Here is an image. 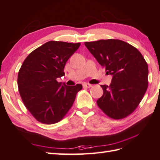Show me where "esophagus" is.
<instances>
[{"label":"esophagus","mask_w":160,"mask_h":160,"mask_svg":"<svg viewBox=\"0 0 160 160\" xmlns=\"http://www.w3.org/2000/svg\"><path fill=\"white\" fill-rule=\"evenodd\" d=\"M92 86V85L91 84H89V83H84V84H83V87H84V88H91Z\"/></svg>","instance_id":"esophagus-1"}]
</instances>
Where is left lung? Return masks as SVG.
<instances>
[{
    "label": "left lung",
    "mask_w": 160,
    "mask_h": 160,
    "mask_svg": "<svg viewBox=\"0 0 160 160\" xmlns=\"http://www.w3.org/2000/svg\"><path fill=\"white\" fill-rule=\"evenodd\" d=\"M107 73L112 75L109 86L101 85L103 95L97 104L113 119L126 118L134 112L148 86V66L136 48L119 39L85 42Z\"/></svg>",
    "instance_id": "left-lung-1"
}]
</instances>
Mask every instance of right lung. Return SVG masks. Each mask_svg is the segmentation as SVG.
I'll use <instances>...</instances> for the list:
<instances>
[{"mask_svg": "<svg viewBox=\"0 0 160 160\" xmlns=\"http://www.w3.org/2000/svg\"><path fill=\"white\" fill-rule=\"evenodd\" d=\"M80 43L50 41L29 54L18 72L22 100L38 121L53 124L63 118L82 85L58 82L65 75V65L80 47Z\"/></svg>", "mask_w": 160, "mask_h": 160, "instance_id": "1", "label": "right lung"}]
</instances>
